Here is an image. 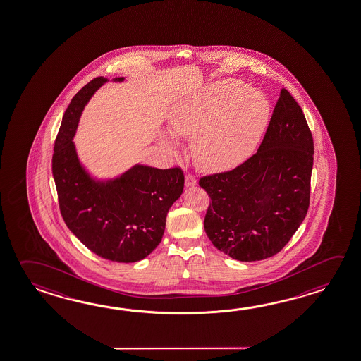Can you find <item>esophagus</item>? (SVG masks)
<instances>
[{"mask_svg": "<svg viewBox=\"0 0 361 361\" xmlns=\"http://www.w3.org/2000/svg\"><path fill=\"white\" fill-rule=\"evenodd\" d=\"M195 185H197L195 177L190 176V175H188V176L185 177V186H186V188H194Z\"/></svg>", "mask_w": 361, "mask_h": 361, "instance_id": "esophagus-1", "label": "esophagus"}]
</instances>
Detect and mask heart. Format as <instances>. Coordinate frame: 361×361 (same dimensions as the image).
<instances>
[{"mask_svg": "<svg viewBox=\"0 0 361 361\" xmlns=\"http://www.w3.org/2000/svg\"><path fill=\"white\" fill-rule=\"evenodd\" d=\"M269 102L266 95L238 80H217L176 103L169 114L175 135L192 138V156L208 172L231 170L252 153L266 128ZM176 150V143L164 136Z\"/></svg>", "mask_w": 361, "mask_h": 361, "instance_id": "b5f03b06", "label": "heart"}]
</instances>
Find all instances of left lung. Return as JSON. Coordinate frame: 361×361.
Returning <instances> with one entry per match:
<instances>
[{
    "label": "left lung",
    "mask_w": 361,
    "mask_h": 361,
    "mask_svg": "<svg viewBox=\"0 0 361 361\" xmlns=\"http://www.w3.org/2000/svg\"><path fill=\"white\" fill-rule=\"evenodd\" d=\"M313 154L302 109L282 89L258 152L199 181L212 199L204 219L212 244L240 262L281 252L307 213Z\"/></svg>",
    "instance_id": "left-lung-1"
}]
</instances>
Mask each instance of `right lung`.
<instances>
[{
	"instance_id": "right-lung-1",
	"label": "right lung",
	"mask_w": 361,
	"mask_h": 361,
	"mask_svg": "<svg viewBox=\"0 0 361 361\" xmlns=\"http://www.w3.org/2000/svg\"><path fill=\"white\" fill-rule=\"evenodd\" d=\"M107 82V78H95L71 99L56 139L52 173L68 230L98 257L134 263L159 245L167 213L184 191V173L135 164L120 175L99 177L82 164L74 143L76 130L90 98Z\"/></svg>"
}]
</instances>
